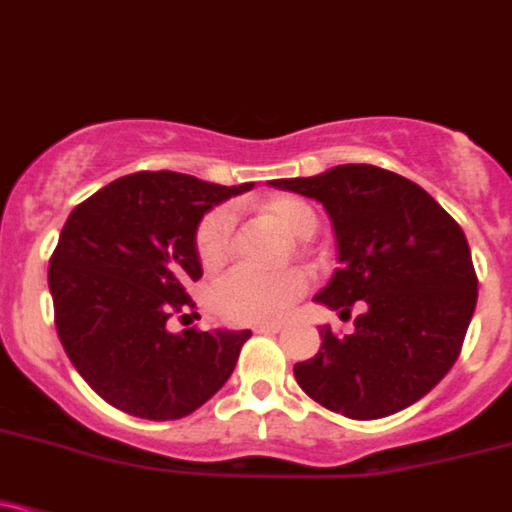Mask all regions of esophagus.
Wrapping results in <instances>:
<instances>
[{"label":"esophagus","instance_id":"obj_1","mask_svg":"<svg viewBox=\"0 0 512 512\" xmlns=\"http://www.w3.org/2000/svg\"><path fill=\"white\" fill-rule=\"evenodd\" d=\"M282 331V324H260L255 326V333H279Z\"/></svg>","mask_w":512,"mask_h":512}]
</instances>
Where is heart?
Wrapping results in <instances>:
<instances>
[{
  "label": "heart",
  "instance_id": "1",
  "mask_svg": "<svg viewBox=\"0 0 512 512\" xmlns=\"http://www.w3.org/2000/svg\"><path fill=\"white\" fill-rule=\"evenodd\" d=\"M260 213L274 220L294 238H311L319 228L314 206L297 196H270L260 203ZM235 215L218 206L201 218L196 228V255L206 270H218L230 255ZM309 289L304 270L262 274L247 267L228 272L211 289V306L228 324H274L282 319Z\"/></svg>",
  "mask_w": 512,
  "mask_h": 512
}]
</instances>
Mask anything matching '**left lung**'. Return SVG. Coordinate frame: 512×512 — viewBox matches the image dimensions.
<instances>
[{
  "label": "left lung",
  "instance_id": "left-lung-1",
  "mask_svg": "<svg viewBox=\"0 0 512 512\" xmlns=\"http://www.w3.org/2000/svg\"><path fill=\"white\" fill-rule=\"evenodd\" d=\"M324 203L338 267L316 301L355 316L351 336L319 328L321 348L294 365L301 390L348 419H380L422 400L451 370L478 299L461 225L405 176L343 164L309 179H277Z\"/></svg>",
  "mask_w": 512,
  "mask_h": 512
}]
</instances>
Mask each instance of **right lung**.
Masks as SVG:
<instances>
[{
    "mask_svg": "<svg viewBox=\"0 0 512 512\" xmlns=\"http://www.w3.org/2000/svg\"><path fill=\"white\" fill-rule=\"evenodd\" d=\"M250 188L137 171L68 215L48 262L53 321L75 370L107 405L154 422L181 419L233 375L250 331L171 333L166 321L193 311L203 213Z\"/></svg>",
    "mask_w": 512,
    "mask_h": 512,
    "instance_id": "add662e5",
    "label": "right lung"
}]
</instances>
